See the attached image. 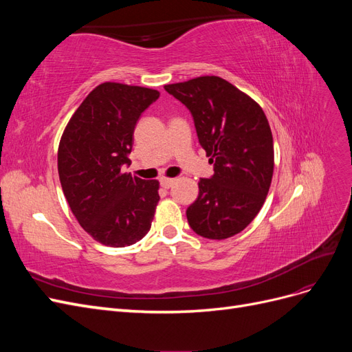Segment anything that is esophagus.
I'll return each instance as SVG.
<instances>
[{
    "mask_svg": "<svg viewBox=\"0 0 352 352\" xmlns=\"http://www.w3.org/2000/svg\"><path fill=\"white\" fill-rule=\"evenodd\" d=\"M175 180L176 179H172V177H162V180H160V185H162L166 189H168L170 186L175 184Z\"/></svg>",
    "mask_w": 352,
    "mask_h": 352,
    "instance_id": "esophagus-1",
    "label": "esophagus"
}]
</instances>
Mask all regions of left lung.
I'll use <instances>...</instances> for the list:
<instances>
[{"label": "left lung", "mask_w": 352, "mask_h": 352, "mask_svg": "<svg viewBox=\"0 0 352 352\" xmlns=\"http://www.w3.org/2000/svg\"><path fill=\"white\" fill-rule=\"evenodd\" d=\"M194 117L198 141L214 175L199 179V194L186 210L202 238L226 239L247 228L261 210L272 184L273 136L263 109L219 76L166 85Z\"/></svg>", "instance_id": "left-lung-1"}]
</instances>
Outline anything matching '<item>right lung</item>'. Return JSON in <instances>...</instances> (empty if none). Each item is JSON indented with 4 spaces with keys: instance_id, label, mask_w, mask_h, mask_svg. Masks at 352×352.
<instances>
[{
    "instance_id": "obj_1",
    "label": "right lung",
    "mask_w": 352,
    "mask_h": 352,
    "mask_svg": "<svg viewBox=\"0 0 352 352\" xmlns=\"http://www.w3.org/2000/svg\"><path fill=\"white\" fill-rule=\"evenodd\" d=\"M150 88L105 82L89 92L58 145V176L70 210L95 241L114 248L141 241L158 204V182L122 173L133 131L157 101Z\"/></svg>"
}]
</instances>
